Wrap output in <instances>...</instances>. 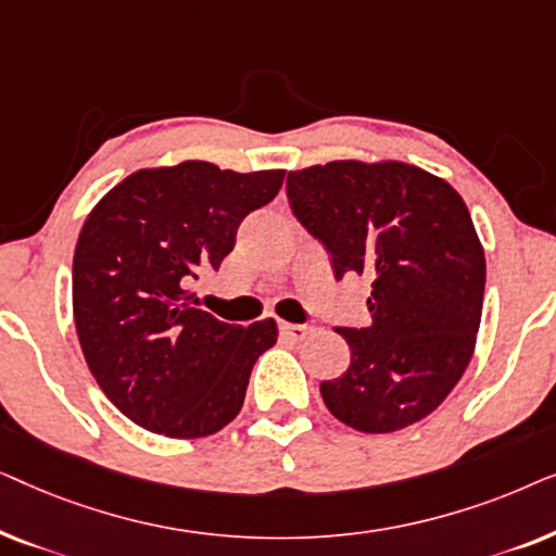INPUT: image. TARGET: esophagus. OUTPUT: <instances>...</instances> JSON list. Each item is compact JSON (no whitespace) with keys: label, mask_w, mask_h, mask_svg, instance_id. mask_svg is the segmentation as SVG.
Masks as SVG:
<instances>
[{"label":"esophagus","mask_w":556,"mask_h":556,"mask_svg":"<svg viewBox=\"0 0 556 556\" xmlns=\"http://www.w3.org/2000/svg\"><path fill=\"white\" fill-rule=\"evenodd\" d=\"M280 329V337L288 339V341H303L311 333L308 326H301V324H288V321H280L278 324Z\"/></svg>","instance_id":"34e87169"}]
</instances>
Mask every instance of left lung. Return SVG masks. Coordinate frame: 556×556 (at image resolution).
I'll use <instances>...</instances> for the list:
<instances>
[{"label":"left lung","instance_id":"1","mask_svg":"<svg viewBox=\"0 0 556 556\" xmlns=\"http://www.w3.org/2000/svg\"><path fill=\"white\" fill-rule=\"evenodd\" d=\"M286 192L337 280H371V324L337 329L352 362L321 382L329 413L359 432L428 417L458 384L481 326L485 257L463 197L420 166L356 159L288 172Z\"/></svg>","mask_w":556,"mask_h":556}]
</instances>
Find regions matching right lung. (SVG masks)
<instances>
[{"label": "right lung", "instance_id": "right-lung-1", "mask_svg": "<svg viewBox=\"0 0 556 556\" xmlns=\"http://www.w3.org/2000/svg\"><path fill=\"white\" fill-rule=\"evenodd\" d=\"M283 177L210 162L139 169L88 215L73 257L75 329L90 375L128 420L189 440L240 413L278 326L219 321L194 306L189 286L219 268L242 219Z\"/></svg>", "mask_w": 556, "mask_h": 556}]
</instances>
